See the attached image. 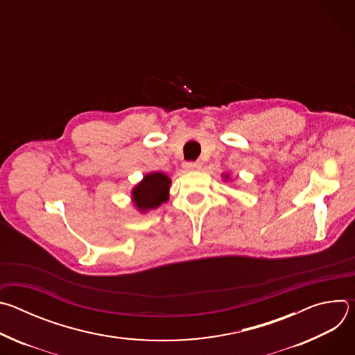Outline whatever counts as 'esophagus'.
Wrapping results in <instances>:
<instances>
[{
  "label": "esophagus",
  "mask_w": 355,
  "mask_h": 355,
  "mask_svg": "<svg viewBox=\"0 0 355 355\" xmlns=\"http://www.w3.org/2000/svg\"><path fill=\"white\" fill-rule=\"evenodd\" d=\"M184 168L185 170H198L200 168V163L199 162H188V163H184Z\"/></svg>",
  "instance_id": "esophagus-1"
}]
</instances>
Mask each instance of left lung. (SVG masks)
<instances>
[{
  "label": "left lung",
  "mask_w": 355,
  "mask_h": 355,
  "mask_svg": "<svg viewBox=\"0 0 355 355\" xmlns=\"http://www.w3.org/2000/svg\"><path fill=\"white\" fill-rule=\"evenodd\" d=\"M223 177H225V180H226V181H227V180H229V174H225V175H223Z\"/></svg>",
  "instance_id": "left-lung-1"
}]
</instances>
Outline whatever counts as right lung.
Returning a JSON list of instances; mask_svg holds the SVG:
<instances>
[{
	"label": "right lung",
	"instance_id": "add662e5",
	"mask_svg": "<svg viewBox=\"0 0 355 355\" xmlns=\"http://www.w3.org/2000/svg\"><path fill=\"white\" fill-rule=\"evenodd\" d=\"M171 180L164 173H148L132 189V200L139 212H148L168 200Z\"/></svg>",
	"mask_w": 355,
	"mask_h": 355
}]
</instances>
